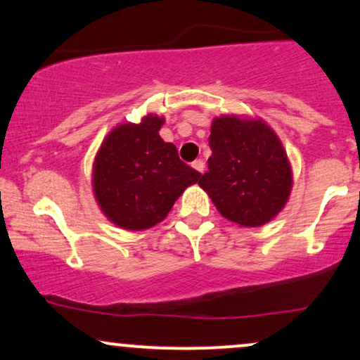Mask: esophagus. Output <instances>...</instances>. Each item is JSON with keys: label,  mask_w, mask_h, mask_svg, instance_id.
<instances>
[{"label": "esophagus", "mask_w": 360, "mask_h": 360, "mask_svg": "<svg viewBox=\"0 0 360 360\" xmlns=\"http://www.w3.org/2000/svg\"><path fill=\"white\" fill-rule=\"evenodd\" d=\"M192 167L195 168V170L197 172H200V173H203V170H205V163H203V160H195V162H192Z\"/></svg>", "instance_id": "obj_1"}]
</instances>
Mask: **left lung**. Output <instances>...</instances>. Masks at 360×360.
<instances>
[{"label": "left lung", "mask_w": 360, "mask_h": 360, "mask_svg": "<svg viewBox=\"0 0 360 360\" xmlns=\"http://www.w3.org/2000/svg\"><path fill=\"white\" fill-rule=\"evenodd\" d=\"M212 157L198 185L225 219L259 227L285 205L292 188L285 150L260 120L215 118L208 136Z\"/></svg>", "instance_id": "1"}]
</instances>
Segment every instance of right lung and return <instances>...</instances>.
<instances>
[{"label": "right lung", "mask_w": 360, "mask_h": 360, "mask_svg": "<svg viewBox=\"0 0 360 360\" xmlns=\"http://www.w3.org/2000/svg\"><path fill=\"white\" fill-rule=\"evenodd\" d=\"M163 118L123 123L106 136L93 168V190L103 214L127 230L157 225L202 173L181 162L179 150L158 135Z\"/></svg>", "instance_id": "add662e5"}]
</instances>
